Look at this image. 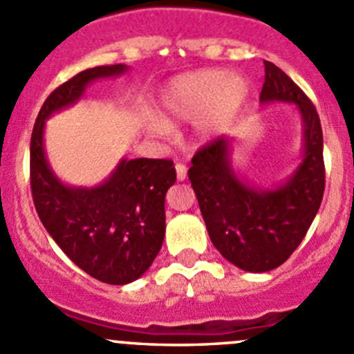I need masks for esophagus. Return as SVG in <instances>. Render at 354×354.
<instances>
[{"instance_id":"34e87169","label":"esophagus","mask_w":354,"mask_h":354,"mask_svg":"<svg viewBox=\"0 0 354 354\" xmlns=\"http://www.w3.org/2000/svg\"><path fill=\"white\" fill-rule=\"evenodd\" d=\"M174 169H176L178 181L187 180V166H185V164H176V166H174Z\"/></svg>"}]
</instances>
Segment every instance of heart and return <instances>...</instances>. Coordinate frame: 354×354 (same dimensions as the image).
<instances>
[{"mask_svg":"<svg viewBox=\"0 0 354 354\" xmlns=\"http://www.w3.org/2000/svg\"><path fill=\"white\" fill-rule=\"evenodd\" d=\"M248 97L250 85L241 75L209 68L171 80L159 97V111L168 121H195V133L207 140L236 120ZM163 120L149 118V130L167 135L171 127Z\"/></svg>","mask_w":354,"mask_h":354,"instance_id":"heart-1","label":"heart"}]
</instances>
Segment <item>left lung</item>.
Wrapping results in <instances>:
<instances>
[{"label":"left lung","mask_w":354,"mask_h":354,"mask_svg":"<svg viewBox=\"0 0 354 354\" xmlns=\"http://www.w3.org/2000/svg\"><path fill=\"white\" fill-rule=\"evenodd\" d=\"M266 65L260 106L289 102L301 116L296 169L274 187L246 181L233 166V138L219 137L192 159L188 178L212 245L246 272H269L298 248L319 212L326 187L324 137L315 106L274 63Z\"/></svg>","instance_id":"left-lung-1"}]
</instances>
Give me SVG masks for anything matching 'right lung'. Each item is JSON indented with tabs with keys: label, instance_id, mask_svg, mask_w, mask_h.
I'll list each match as a JSON object with an SVG mask.
<instances>
[{
	"label": "right lung",
	"instance_id": "right-lung-1",
	"mask_svg": "<svg viewBox=\"0 0 354 354\" xmlns=\"http://www.w3.org/2000/svg\"><path fill=\"white\" fill-rule=\"evenodd\" d=\"M124 71L127 65L88 68L59 85L39 111L30 138V187L39 219L75 266L116 286L144 276L162 246L164 198L176 181L173 162L123 157L95 187H73L49 164L44 128L53 114L77 104L92 82Z\"/></svg>",
	"mask_w": 354,
	"mask_h": 354
}]
</instances>
